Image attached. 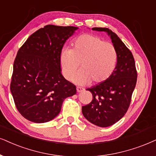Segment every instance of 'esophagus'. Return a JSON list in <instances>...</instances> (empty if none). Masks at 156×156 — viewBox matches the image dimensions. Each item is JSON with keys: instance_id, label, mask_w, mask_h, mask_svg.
<instances>
[{"instance_id": "obj_1", "label": "esophagus", "mask_w": 156, "mask_h": 156, "mask_svg": "<svg viewBox=\"0 0 156 156\" xmlns=\"http://www.w3.org/2000/svg\"><path fill=\"white\" fill-rule=\"evenodd\" d=\"M76 90L78 92H81V91H83V90H84V88H81V87H77Z\"/></svg>"}]
</instances>
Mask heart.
Masks as SVG:
<instances>
[{
	"mask_svg": "<svg viewBox=\"0 0 156 156\" xmlns=\"http://www.w3.org/2000/svg\"><path fill=\"white\" fill-rule=\"evenodd\" d=\"M117 62V52L109 42L98 37L82 34L74 39L71 49H64L60 55V65L62 75L70 80L79 68L81 70L75 77L74 81L85 84L105 81L113 73Z\"/></svg>",
	"mask_w": 156,
	"mask_h": 156,
	"instance_id": "b5f03b06",
	"label": "heart"
}]
</instances>
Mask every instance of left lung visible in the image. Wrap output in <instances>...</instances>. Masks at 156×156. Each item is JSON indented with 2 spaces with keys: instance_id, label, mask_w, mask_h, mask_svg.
Masks as SVG:
<instances>
[{
  "instance_id": "8db88e82",
  "label": "left lung",
  "mask_w": 156,
  "mask_h": 156,
  "mask_svg": "<svg viewBox=\"0 0 156 156\" xmlns=\"http://www.w3.org/2000/svg\"><path fill=\"white\" fill-rule=\"evenodd\" d=\"M92 30L107 33L117 50V62L107 80L87 88L93 99L82 106V113L90 123L106 127L121 119L127 112L137 82V70L133 54L115 33L108 28L94 27Z\"/></svg>"
}]
</instances>
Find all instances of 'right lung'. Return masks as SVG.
Instances as JSON below:
<instances>
[{
  "label": "right lung",
  "mask_w": 156,
  "mask_h": 156,
  "mask_svg": "<svg viewBox=\"0 0 156 156\" xmlns=\"http://www.w3.org/2000/svg\"><path fill=\"white\" fill-rule=\"evenodd\" d=\"M78 28L47 25L27 39L13 63L11 89L16 109L35 123L58 115L65 98L76 94L75 85L61 73L60 55Z\"/></svg>",
  "instance_id": "1"
}]
</instances>
